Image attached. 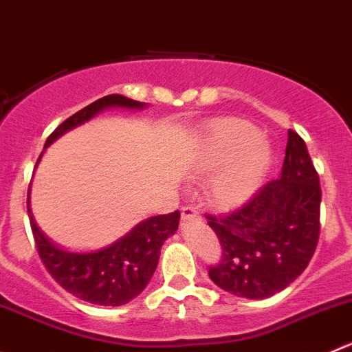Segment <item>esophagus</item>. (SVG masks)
<instances>
[{
    "mask_svg": "<svg viewBox=\"0 0 352 352\" xmlns=\"http://www.w3.org/2000/svg\"><path fill=\"white\" fill-rule=\"evenodd\" d=\"M197 220H201V217H199V213L194 210V208H190V206L182 208V221H184V223H190V221H197Z\"/></svg>",
    "mask_w": 352,
    "mask_h": 352,
    "instance_id": "1",
    "label": "esophagus"
}]
</instances>
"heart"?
<instances>
[{"label":"heart","mask_w":352,"mask_h":352,"mask_svg":"<svg viewBox=\"0 0 352 352\" xmlns=\"http://www.w3.org/2000/svg\"><path fill=\"white\" fill-rule=\"evenodd\" d=\"M272 163V148L258 129L237 118L217 120L203 132L192 153L197 175H213L206 199L220 211L248 203L261 186Z\"/></svg>","instance_id":"b5f03b06"}]
</instances>
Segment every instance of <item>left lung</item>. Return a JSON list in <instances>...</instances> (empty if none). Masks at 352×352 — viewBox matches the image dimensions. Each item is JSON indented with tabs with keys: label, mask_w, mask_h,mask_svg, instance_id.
Returning <instances> with one entry per match:
<instances>
[{
	"label": "left lung",
	"mask_w": 352,
	"mask_h": 352,
	"mask_svg": "<svg viewBox=\"0 0 352 352\" xmlns=\"http://www.w3.org/2000/svg\"><path fill=\"white\" fill-rule=\"evenodd\" d=\"M280 177L261 187L227 217L208 214L221 259L210 278L225 292L267 299L284 291L308 267L320 235L318 173L305 141L289 131Z\"/></svg>",
	"instance_id": "left-lung-1"
}]
</instances>
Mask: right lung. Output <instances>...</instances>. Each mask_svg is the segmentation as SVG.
Instances as JSON below:
<instances>
[{"label": "right lung", "instance_id": "obj_1", "mask_svg": "<svg viewBox=\"0 0 352 352\" xmlns=\"http://www.w3.org/2000/svg\"><path fill=\"white\" fill-rule=\"evenodd\" d=\"M144 110L148 104L110 94L82 108L63 122L47 138L44 149L72 129L89 122L104 110ZM44 153V151H43ZM41 153L39 160L43 158ZM36 163V166H37ZM27 211L37 252L51 277L75 298L100 306H122L138 298L151 280L158 267L160 251L170 235L179 228L180 211L158 214L135 225L113 244L91 252H70L54 245L37 227L30 211V187L27 192Z\"/></svg>", "mask_w": 352, "mask_h": 352}]
</instances>
